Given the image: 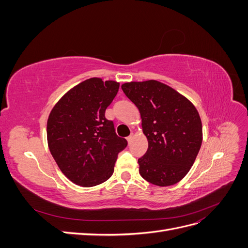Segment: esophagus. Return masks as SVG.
<instances>
[{
	"label": "esophagus",
	"instance_id": "1",
	"mask_svg": "<svg viewBox=\"0 0 248 248\" xmlns=\"http://www.w3.org/2000/svg\"><path fill=\"white\" fill-rule=\"evenodd\" d=\"M134 138V133H131L129 137H127V140H128V142H130L132 140V139Z\"/></svg>",
	"mask_w": 248,
	"mask_h": 248
}]
</instances>
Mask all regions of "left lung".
<instances>
[{
    "label": "left lung",
    "mask_w": 248,
    "mask_h": 248,
    "mask_svg": "<svg viewBox=\"0 0 248 248\" xmlns=\"http://www.w3.org/2000/svg\"><path fill=\"white\" fill-rule=\"evenodd\" d=\"M122 90L140 110L149 144L146 154L139 159L140 176L161 187L181 181L196 160L202 140L196 107L158 80L125 82Z\"/></svg>",
    "instance_id": "8db88e82"
}]
</instances>
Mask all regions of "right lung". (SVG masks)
Listing matches in <instances>:
<instances>
[{
    "instance_id": "1",
    "label": "right lung",
    "mask_w": 248,
    "mask_h": 248,
    "mask_svg": "<svg viewBox=\"0 0 248 248\" xmlns=\"http://www.w3.org/2000/svg\"><path fill=\"white\" fill-rule=\"evenodd\" d=\"M120 84L92 78L70 89L47 119V144L59 169L74 184L92 187L114 172L119 152L127 140L119 138L106 109Z\"/></svg>"
}]
</instances>
